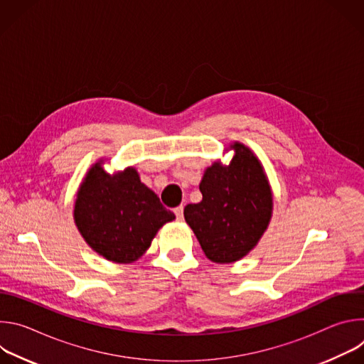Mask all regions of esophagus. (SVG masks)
Returning a JSON list of instances; mask_svg holds the SVG:
<instances>
[{"mask_svg": "<svg viewBox=\"0 0 364 364\" xmlns=\"http://www.w3.org/2000/svg\"><path fill=\"white\" fill-rule=\"evenodd\" d=\"M183 209H184L183 205H178V207H176V209H174V213H176V216H177L178 220L183 219Z\"/></svg>", "mask_w": 364, "mask_h": 364, "instance_id": "34e87169", "label": "esophagus"}]
</instances>
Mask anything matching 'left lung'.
I'll return each mask as SVG.
<instances>
[{
    "mask_svg": "<svg viewBox=\"0 0 364 364\" xmlns=\"http://www.w3.org/2000/svg\"><path fill=\"white\" fill-rule=\"evenodd\" d=\"M229 167L215 163L200 183L203 200L184 207V219L193 229L205 256L230 264L247 255L264 235L271 215V190L253 152L235 142Z\"/></svg>",
    "mask_w": 364,
    "mask_h": 364,
    "instance_id": "8db88e82",
    "label": "left lung"
}]
</instances>
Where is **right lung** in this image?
Masks as SVG:
<instances>
[{
    "label": "right lung",
    "mask_w": 364,
    "mask_h": 364,
    "mask_svg": "<svg viewBox=\"0 0 364 364\" xmlns=\"http://www.w3.org/2000/svg\"><path fill=\"white\" fill-rule=\"evenodd\" d=\"M174 219L132 167L111 176L96 164L75 203V222L85 240L99 255L119 264L136 261L157 230Z\"/></svg>",
    "instance_id": "add662e5"
}]
</instances>
